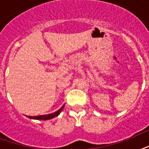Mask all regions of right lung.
Segmentation results:
<instances>
[{"label": "right lung", "instance_id": "1", "mask_svg": "<svg viewBox=\"0 0 149 149\" xmlns=\"http://www.w3.org/2000/svg\"><path fill=\"white\" fill-rule=\"evenodd\" d=\"M65 106V104H63V107H61L60 109H58V111H56V112H54L52 113H49V114H45V115H39V116H27V118H30V119H35V120H49V119H52V118H54L57 117V116L61 113V111H63V107Z\"/></svg>", "mask_w": 149, "mask_h": 149}]
</instances>
